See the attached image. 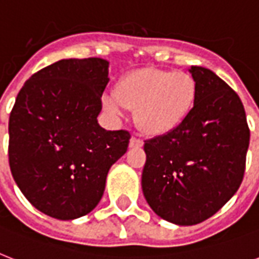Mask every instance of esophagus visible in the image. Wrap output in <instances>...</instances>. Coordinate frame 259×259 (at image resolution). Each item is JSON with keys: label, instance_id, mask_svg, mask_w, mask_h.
<instances>
[{"label": "esophagus", "instance_id": "obj_1", "mask_svg": "<svg viewBox=\"0 0 259 259\" xmlns=\"http://www.w3.org/2000/svg\"><path fill=\"white\" fill-rule=\"evenodd\" d=\"M142 145H144V142H142V140H140V138L137 137L130 138V142H129L130 148H141Z\"/></svg>", "mask_w": 259, "mask_h": 259}]
</instances>
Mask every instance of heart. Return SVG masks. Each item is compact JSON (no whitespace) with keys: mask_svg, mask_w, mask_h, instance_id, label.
Instances as JSON below:
<instances>
[{"mask_svg":"<svg viewBox=\"0 0 259 259\" xmlns=\"http://www.w3.org/2000/svg\"><path fill=\"white\" fill-rule=\"evenodd\" d=\"M196 99L197 83L188 72L141 68L121 76L103 106L118 117L125 109L136 110V123L144 133L162 136L191 115Z\"/></svg>","mask_w":259,"mask_h":259,"instance_id":"obj_1","label":"heart"}]
</instances>
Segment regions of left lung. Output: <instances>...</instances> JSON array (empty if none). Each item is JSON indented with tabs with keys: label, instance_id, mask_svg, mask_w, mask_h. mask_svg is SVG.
Returning <instances> with one entry per match:
<instances>
[{
	"label": "left lung",
	"instance_id": "obj_1",
	"mask_svg": "<svg viewBox=\"0 0 259 259\" xmlns=\"http://www.w3.org/2000/svg\"><path fill=\"white\" fill-rule=\"evenodd\" d=\"M192 113L170 133L146 140L142 192L158 217L192 226L217 213L245 175L250 129L238 94L211 70L192 66Z\"/></svg>",
	"mask_w": 259,
	"mask_h": 259
}]
</instances>
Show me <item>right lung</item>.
<instances>
[{
    "mask_svg": "<svg viewBox=\"0 0 259 259\" xmlns=\"http://www.w3.org/2000/svg\"><path fill=\"white\" fill-rule=\"evenodd\" d=\"M109 83L105 59H63L33 74L9 117V165L33 207L71 221L93 211L110 166L127 150V130L98 123Z\"/></svg>",
    "mask_w": 259,
    "mask_h": 259,
    "instance_id": "right-lung-1",
    "label": "right lung"
}]
</instances>
